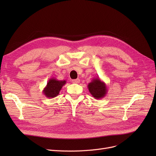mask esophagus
Wrapping results in <instances>:
<instances>
[{
  "instance_id": "34e87169",
  "label": "esophagus",
  "mask_w": 156,
  "mask_h": 156,
  "mask_svg": "<svg viewBox=\"0 0 156 156\" xmlns=\"http://www.w3.org/2000/svg\"><path fill=\"white\" fill-rule=\"evenodd\" d=\"M80 82V79H73L72 80V83H75V84H78Z\"/></svg>"
}]
</instances>
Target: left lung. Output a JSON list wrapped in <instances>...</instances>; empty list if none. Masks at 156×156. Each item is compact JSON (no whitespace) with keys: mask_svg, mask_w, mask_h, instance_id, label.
<instances>
[{"mask_svg":"<svg viewBox=\"0 0 156 156\" xmlns=\"http://www.w3.org/2000/svg\"><path fill=\"white\" fill-rule=\"evenodd\" d=\"M90 93L95 99H101L104 98L108 92L106 84L99 78H94L88 84Z\"/></svg>","mask_w":156,"mask_h":156,"instance_id":"obj_1","label":"left lung"}]
</instances>
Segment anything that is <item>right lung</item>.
<instances>
[{
  "label": "right lung",
  "mask_w": 156,
  "mask_h": 156,
  "mask_svg": "<svg viewBox=\"0 0 156 156\" xmlns=\"http://www.w3.org/2000/svg\"><path fill=\"white\" fill-rule=\"evenodd\" d=\"M66 83L65 80L59 81L55 78H51L43 90V93L48 98H54L57 96L62 87Z\"/></svg>",
  "instance_id": "obj_1"
}]
</instances>
